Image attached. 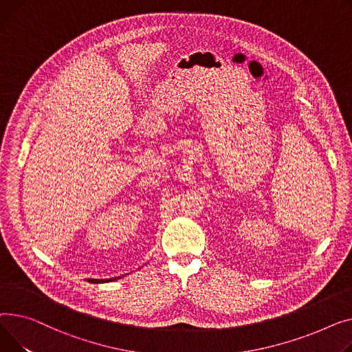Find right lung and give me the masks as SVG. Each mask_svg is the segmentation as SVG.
<instances>
[{"instance_id":"1","label":"right lung","mask_w":352,"mask_h":352,"mask_svg":"<svg viewBox=\"0 0 352 352\" xmlns=\"http://www.w3.org/2000/svg\"><path fill=\"white\" fill-rule=\"evenodd\" d=\"M116 278H109V280H96V278H88L89 283H105V281H113Z\"/></svg>"}]
</instances>
